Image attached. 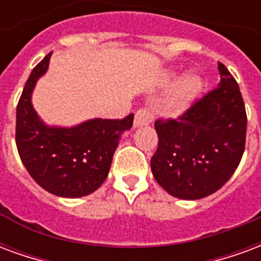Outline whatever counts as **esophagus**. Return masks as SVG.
I'll use <instances>...</instances> for the list:
<instances>
[{"label": "esophagus", "instance_id": "esophagus-1", "mask_svg": "<svg viewBox=\"0 0 261 261\" xmlns=\"http://www.w3.org/2000/svg\"><path fill=\"white\" fill-rule=\"evenodd\" d=\"M152 121V114L148 109H140L134 116V128L142 127V125H148Z\"/></svg>", "mask_w": 261, "mask_h": 261}]
</instances>
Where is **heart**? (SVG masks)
Returning a JSON list of instances; mask_svg holds the SVG:
<instances>
[{"label": "heart", "instance_id": "b5f03b06", "mask_svg": "<svg viewBox=\"0 0 261 261\" xmlns=\"http://www.w3.org/2000/svg\"><path fill=\"white\" fill-rule=\"evenodd\" d=\"M180 76V71L173 68L168 69L162 74L159 85L162 88H168L175 84ZM200 91H201V80L194 74L186 75L176 84L172 93L161 105V113L165 117H170V119L179 117L183 113H186L187 109L192 106L194 99L198 96Z\"/></svg>", "mask_w": 261, "mask_h": 261}]
</instances>
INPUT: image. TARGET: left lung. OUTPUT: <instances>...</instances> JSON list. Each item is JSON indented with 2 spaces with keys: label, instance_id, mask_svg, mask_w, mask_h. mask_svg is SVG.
<instances>
[{
  "label": "left lung",
  "instance_id": "8db88e82",
  "mask_svg": "<svg viewBox=\"0 0 261 261\" xmlns=\"http://www.w3.org/2000/svg\"><path fill=\"white\" fill-rule=\"evenodd\" d=\"M218 69V88L179 120L155 123L159 145L151 159L152 175L165 192L181 200L219 190L245 151L247 119L241 89L224 64Z\"/></svg>",
  "mask_w": 261,
  "mask_h": 261
}]
</instances>
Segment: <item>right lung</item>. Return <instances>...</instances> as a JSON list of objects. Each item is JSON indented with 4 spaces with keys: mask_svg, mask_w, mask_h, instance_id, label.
Masks as SVG:
<instances>
[{
    "mask_svg": "<svg viewBox=\"0 0 261 261\" xmlns=\"http://www.w3.org/2000/svg\"><path fill=\"white\" fill-rule=\"evenodd\" d=\"M51 53L33 68L16 108V147L29 175L46 192L64 198L91 194L106 180L121 136L134 114L123 120L89 119L64 127L44 123L33 108L37 81L47 72Z\"/></svg>",
    "mask_w": 261,
    "mask_h": 261,
    "instance_id": "obj_1",
    "label": "right lung"
}]
</instances>
